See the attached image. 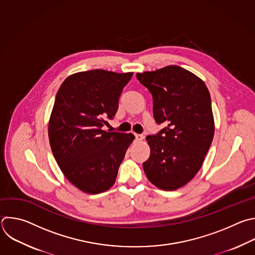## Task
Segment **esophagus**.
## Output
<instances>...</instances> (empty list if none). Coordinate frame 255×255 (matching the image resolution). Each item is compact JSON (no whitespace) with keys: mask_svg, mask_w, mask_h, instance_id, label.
<instances>
[{"mask_svg":"<svg viewBox=\"0 0 255 255\" xmlns=\"http://www.w3.org/2000/svg\"><path fill=\"white\" fill-rule=\"evenodd\" d=\"M134 135H135L136 141H141L143 139V135L142 134H134Z\"/></svg>","mask_w":255,"mask_h":255,"instance_id":"obj_1","label":"esophagus"}]
</instances>
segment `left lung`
Segmentation results:
<instances>
[{"label":"left lung","mask_w":255,"mask_h":255,"mask_svg":"<svg viewBox=\"0 0 255 255\" xmlns=\"http://www.w3.org/2000/svg\"><path fill=\"white\" fill-rule=\"evenodd\" d=\"M153 97L155 122L166 126L146 137L150 157L143 163L149 181L175 190L199 171L214 135L211 98L204 82L179 66L137 73Z\"/></svg>","instance_id":"left-lung-1"}]
</instances>
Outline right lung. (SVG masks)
I'll return each mask as SVG.
<instances>
[{
	"mask_svg": "<svg viewBox=\"0 0 255 255\" xmlns=\"http://www.w3.org/2000/svg\"><path fill=\"white\" fill-rule=\"evenodd\" d=\"M132 75L102 69L80 72L69 76L57 92L49 122L52 152L66 178L86 193L113 186L134 140L131 133L102 129L114 118Z\"/></svg>",
	"mask_w": 255,
	"mask_h": 255,
	"instance_id": "obj_1",
	"label": "right lung"
}]
</instances>
